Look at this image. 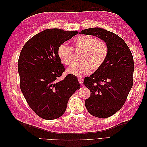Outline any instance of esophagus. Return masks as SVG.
<instances>
[{
  "label": "esophagus",
  "mask_w": 147,
  "mask_h": 147,
  "mask_svg": "<svg viewBox=\"0 0 147 147\" xmlns=\"http://www.w3.org/2000/svg\"><path fill=\"white\" fill-rule=\"evenodd\" d=\"M78 82L80 83L81 84H83V80H84V79H83V77H78Z\"/></svg>",
  "instance_id": "esophagus-1"
}]
</instances>
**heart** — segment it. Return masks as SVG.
Wrapping results in <instances>:
<instances>
[{
  "label": "heart",
  "instance_id": "b5f03b06",
  "mask_svg": "<svg viewBox=\"0 0 147 147\" xmlns=\"http://www.w3.org/2000/svg\"><path fill=\"white\" fill-rule=\"evenodd\" d=\"M72 48L67 43H62L57 48V56L65 65H70L74 60V51L82 52L80 62L72 64L68 69V72L75 76H82L92 71L99 70L104 65L109 54L107 44L90 35L78 36L73 42Z\"/></svg>",
  "mask_w": 147,
  "mask_h": 147
}]
</instances>
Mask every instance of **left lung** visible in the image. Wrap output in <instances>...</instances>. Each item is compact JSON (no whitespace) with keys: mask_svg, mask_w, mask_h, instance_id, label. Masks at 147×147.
Returning a JSON list of instances; mask_svg holds the SVG:
<instances>
[{"mask_svg":"<svg viewBox=\"0 0 147 147\" xmlns=\"http://www.w3.org/2000/svg\"><path fill=\"white\" fill-rule=\"evenodd\" d=\"M80 34L94 35L109 46V54L104 65L84 78L83 82L91 92L84 102L88 112L98 118H109L121 109L133 85L132 53L121 37L105 29L90 28Z\"/></svg>","mask_w":147,"mask_h":147,"instance_id":"8db88e82","label":"left lung"}]
</instances>
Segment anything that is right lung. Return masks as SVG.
Masks as SVG:
<instances>
[{
  "instance_id": "obj_1",
  "label": "right lung",
  "mask_w": 147,
  "mask_h": 147,
  "mask_svg": "<svg viewBox=\"0 0 147 147\" xmlns=\"http://www.w3.org/2000/svg\"><path fill=\"white\" fill-rule=\"evenodd\" d=\"M77 33L46 29L30 38L22 48L18 62L21 90L30 109L43 119L61 117L69 98L80 88L73 75L57 80L65 71L57 56V48Z\"/></svg>"
}]
</instances>
